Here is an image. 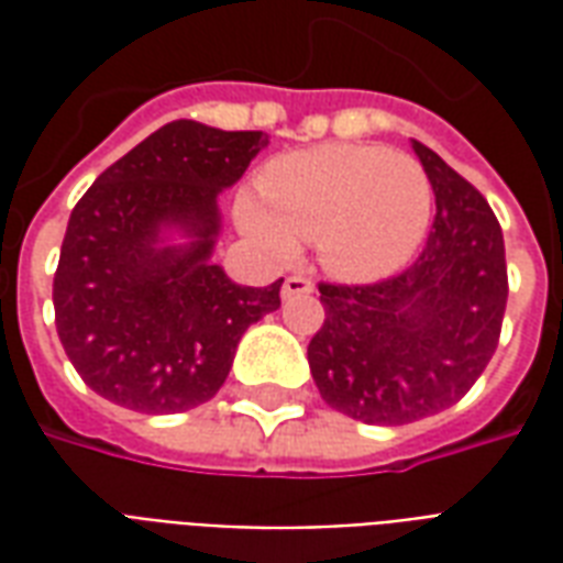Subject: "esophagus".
Masks as SVG:
<instances>
[{
    "instance_id": "34e87169",
    "label": "esophagus",
    "mask_w": 563,
    "mask_h": 563,
    "mask_svg": "<svg viewBox=\"0 0 563 563\" xmlns=\"http://www.w3.org/2000/svg\"><path fill=\"white\" fill-rule=\"evenodd\" d=\"M313 292V283L307 280V277H286L283 280V301H289V298H301V295Z\"/></svg>"
}]
</instances>
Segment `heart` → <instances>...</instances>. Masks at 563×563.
Listing matches in <instances>:
<instances>
[{"mask_svg": "<svg viewBox=\"0 0 563 563\" xmlns=\"http://www.w3.org/2000/svg\"><path fill=\"white\" fill-rule=\"evenodd\" d=\"M258 198H241L238 225L268 256L289 262L317 244L341 280L401 271L431 222V180L416 159L371 144H325L274 159Z\"/></svg>", "mask_w": 563, "mask_h": 563, "instance_id": "obj_1", "label": "heart"}]
</instances>
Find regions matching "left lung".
Segmentation results:
<instances>
[{
    "mask_svg": "<svg viewBox=\"0 0 563 563\" xmlns=\"http://www.w3.org/2000/svg\"><path fill=\"white\" fill-rule=\"evenodd\" d=\"M437 201L422 256L371 286L319 283L325 322L307 346L331 410L407 424L459 404L492 362L507 310L504 232L488 201L413 141Z\"/></svg>",
    "mask_w": 563,
    "mask_h": 563,
    "instance_id": "obj_1",
    "label": "left lung"
}]
</instances>
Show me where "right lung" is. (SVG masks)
Segmentation results:
<instances>
[{"label": "right lung", "mask_w": 563, "mask_h": 563, "mask_svg": "<svg viewBox=\"0 0 563 563\" xmlns=\"http://www.w3.org/2000/svg\"><path fill=\"white\" fill-rule=\"evenodd\" d=\"M262 147L265 132L174 120L75 205L54 277L56 334L96 395L139 413L192 410L220 391L241 334L280 307L283 280L238 286L210 262L217 198Z\"/></svg>", "instance_id": "add662e5"}]
</instances>
